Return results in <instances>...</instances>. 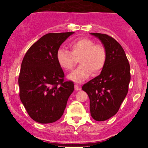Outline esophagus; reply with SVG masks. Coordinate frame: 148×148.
Masks as SVG:
<instances>
[{
  "label": "esophagus",
  "instance_id": "34e87169",
  "mask_svg": "<svg viewBox=\"0 0 148 148\" xmlns=\"http://www.w3.org/2000/svg\"><path fill=\"white\" fill-rule=\"evenodd\" d=\"M81 87L80 86H78V84H75V90H76V91H78V90H81Z\"/></svg>",
  "mask_w": 148,
  "mask_h": 148
}]
</instances>
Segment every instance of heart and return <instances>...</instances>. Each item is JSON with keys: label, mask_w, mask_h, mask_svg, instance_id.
<instances>
[{"label": "heart", "mask_w": 148, "mask_h": 148, "mask_svg": "<svg viewBox=\"0 0 148 148\" xmlns=\"http://www.w3.org/2000/svg\"><path fill=\"white\" fill-rule=\"evenodd\" d=\"M71 52L59 48L56 53L58 64L64 70H72L79 59L80 66L70 73L68 78L74 82H83L93 73L102 71L107 61V50L103 44H95L89 38H79L70 43Z\"/></svg>", "instance_id": "b5f03b06"}]
</instances>
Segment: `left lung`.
<instances>
[{
    "mask_svg": "<svg viewBox=\"0 0 148 148\" xmlns=\"http://www.w3.org/2000/svg\"><path fill=\"white\" fill-rule=\"evenodd\" d=\"M105 47L107 61L97 77L84 84L82 90L90 98V114L95 121H105L116 114L126 97L130 67L122 47L106 34L91 33Z\"/></svg>",
    "mask_w": 148,
    "mask_h": 148,
    "instance_id": "1",
    "label": "left lung"
}]
</instances>
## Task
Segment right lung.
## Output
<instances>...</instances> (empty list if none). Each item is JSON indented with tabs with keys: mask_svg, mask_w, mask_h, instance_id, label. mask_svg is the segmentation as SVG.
I'll use <instances>...</instances> for the list:
<instances>
[{
	"mask_svg": "<svg viewBox=\"0 0 148 148\" xmlns=\"http://www.w3.org/2000/svg\"><path fill=\"white\" fill-rule=\"evenodd\" d=\"M73 33L47 34L23 57L18 78L19 95L29 116L38 123L59 119L74 90L73 82L64 81V73L56 59L60 46Z\"/></svg>",
	"mask_w": 148,
	"mask_h": 148,
	"instance_id": "add662e5",
	"label": "right lung"
}]
</instances>
